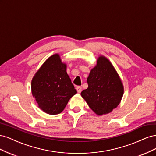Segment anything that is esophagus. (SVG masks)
I'll return each instance as SVG.
<instances>
[{"instance_id":"34e87169","label":"esophagus","mask_w":156,"mask_h":156,"mask_svg":"<svg viewBox=\"0 0 156 156\" xmlns=\"http://www.w3.org/2000/svg\"><path fill=\"white\" fill-rule=\"evenodd\" d=\"M76 90H77V91L78 93H80L82 91V88H81V87L78 86V87H76Z\"/></svg>"}]
</instances>
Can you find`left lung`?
<instances>
[{
	"instance_id": "1",
	"label": "left lung",
	"mask_w": 156,
	"mask_h": 156,
	"mask_svg": "<svg viewBox=\"0 0 156 156\" xmlns=\"http://www.w3.org/2000/svg\"><path fill=\"white\" fill-rule=\"evenodd\" d=\"M87 83L88 88L81 94L96 114H108L119 105L124 94L123 84L112 64L105 56L98 58Z\"/></svg>"
}]
</instances>
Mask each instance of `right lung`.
Listing matches in <instances>:
<instances>
[{
  "mask_svg": "<svg viewBox=\"0 0 156 156\" xmlns=\"http://www.w3.org/2000/svg\"><path fill=\"white\" fill-rule=\"evenodd\" d=\"M31 90L38 107L53 115L62 112L77 94L66 72V64L62 62L58 54L49 57L35 73Z\"/></svg>",
  "mask_w": 156,
  "mask_h": 156,
  "instance_id": "add662e5",
  "label": "right lung"
}]
</instances>
